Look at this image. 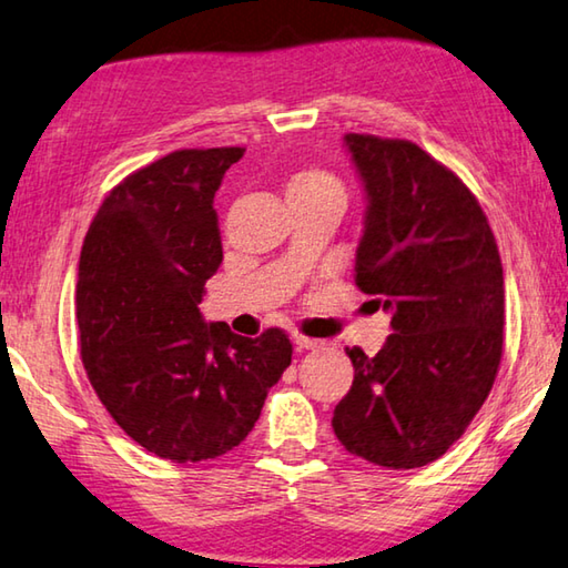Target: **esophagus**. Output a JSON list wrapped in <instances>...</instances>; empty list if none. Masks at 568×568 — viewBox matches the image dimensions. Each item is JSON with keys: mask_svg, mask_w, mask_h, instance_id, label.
I'll list each match as a JSON object with an SVG mask.
<instances>
[{"mask_svg": "<svg viewBox=\"0 0 568 568\" xmlns=\"http://www.w3.org/2000/svg\"><path fill=\"white\" fill-rule=\"evenodd\" d=\"M294 345H296V349L304 352V349L322 347V342L320 339H312V337H302V334H294Z\"/></svg>", "mask_w": 568, "mask_h": 568, "instance_id": "34e87169", "label": "esophagus"}]
</instances>
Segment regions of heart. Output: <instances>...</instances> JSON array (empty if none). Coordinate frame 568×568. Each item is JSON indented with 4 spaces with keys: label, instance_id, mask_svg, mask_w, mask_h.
Returning a JSON list of instances; mask_svg holds the SVG:
<instances>
[{
    "label": "heart",
    "instance_id": "1",
    "mask_svg": "<svg viewBox=\"0 0 568 568\" xmlns=\"http://www.w3.org/2000/svg\"><path fill=\"white\" fill-rule=\"evenodd\" d=\"M310 191H339V185L332 175L322 171H302L292 175L290 183H286V196H292V193H310Z\"/></svg>",
    "mask_w": 568,
    "mask_h": 568
}]
</instances>
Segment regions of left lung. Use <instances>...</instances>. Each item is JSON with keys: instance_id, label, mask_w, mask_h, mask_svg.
Instances as JSON below:
<instances>
[{"instance_id": "8db88e82", "label": "left lung", "mask_w": 568, "mask_h": 568, "mask_svg": "<svg viewBox=\"0 0 568 568\" xmlns=\"http://www.w3.org/2000/svg\"><path fill=\"white\" fill-rule=\"evenodd\" d=\"M365 191L357 286L393 314L385 347L355 367L332 427L383 468H420L466 433L504 349V266L494 231L458 175L407 141L345 135Z\"/></svg>"}]
</instances>
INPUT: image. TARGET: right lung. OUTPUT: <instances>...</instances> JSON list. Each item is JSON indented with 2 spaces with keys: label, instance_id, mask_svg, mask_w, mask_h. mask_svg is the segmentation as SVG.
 <instances>
[{
  "label": "right lung",
  "instance_id": "obj_1",
  "mask_svg": "<svg viewBox=\"0 0 568 568\" xmlns=\"http://www.w3.org/2000/svg\"><path fill=\"white\" fill-rule=\"evenodd\" d=\"M244 148L175 151L128 175L92 219L78 266L82 365L100 403L158 458L229 453L292 365L282 329L241 337L199 312L223 262L213 209Z\"/></svg>",
  "mask_w": 568,
  "mask_h": 568
}]
</instances>
